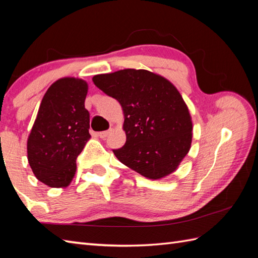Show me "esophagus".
Wrapping results in <instances>:
<instances>
[{"mask_svg":"<svg viewBox=\"0 0 258 258\" xmlns=\"http://www.w3.org/2000/svg\"><path fill=\"white\" fill-rule=\"evenodd\" d=\"M112 132V130H108V131H103V132H100L98 133V136H100V139H106L107 136H108V134Z\"/></svg>","mask_w":258,"mask_h":258,"instance_id":"esophagus-1","label":"esophagus"}]
</instances>
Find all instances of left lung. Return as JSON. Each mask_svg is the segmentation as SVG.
Wrapping results in <instances>:
<instances>
[{
	"mask_svg": "<svg viewBox=\"0 0 258 258\" xmlns=\"http://www.w3.org/2000/svg\"><path fill=\"white\" fill-rule=\"evenodd\" d=\"M93 82L123 108L126 142L113 150L118 161L151 179L173 173L190 149L193 130L176 87L161 75L134 69L95 75Z\"/></svg>",
	"mask_w": 258,
	"mask_h": 258,
	"instance_id": "1",
	"label": "left lung"
}]
</instances>
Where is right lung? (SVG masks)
I'll use <instances>...</instances> for the list:
<instances>
[{"instance_id":"1","label":"right lung","mask_w":258,"mask_h":258,"mask_svg":"<svg viewBox=\"0 0 258 258\" xmlns=\"http://www.w3.org/2000/svg\"><path fill=\"white\" fill-rule=\"evenodd\" d=\"M87 83L64 78L46 91L27 140V160L38 180L65 187L73 179L76 158L91 138L84 102Z\"/></svg>"}]
</instances>
